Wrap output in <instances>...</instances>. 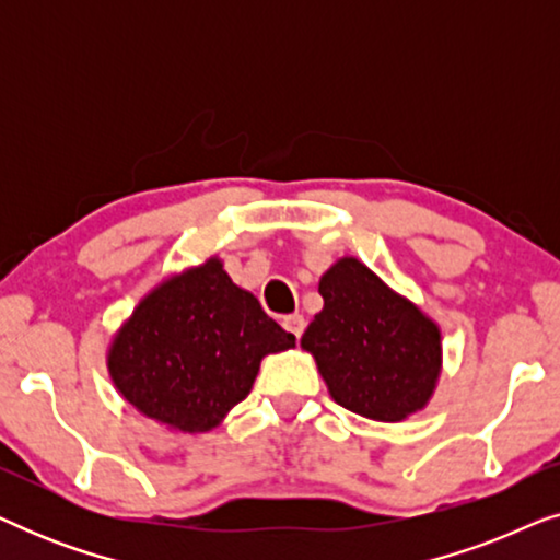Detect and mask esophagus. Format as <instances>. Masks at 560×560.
Instances as JSON below:
<instances>
[{
    "instance_id": "esophagus-1",
    "label": "esophagus",
    "mask_w": 560,
    "mask_h": 560,
    "mask_svg": "<svg viewBox=\"0 0 560 560\" xmlns=\"http://www.w3.org/2000/svg\"><path fill=\"white\" fill-rule=\"evenodd\" d=\"M282 326H285V331L293 334L295 339H301L303 331H305V318L301 316V313H293V316L282 318Z\"/></svg>"
}]
</instances>
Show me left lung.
<instances>
[{"mask_svg": "<svg viewBox=\"0 0 560 560\" xmlns=\"http://www.w3.org/2000/svg\"><path fill=\"white\" fill-rule=\"evenodd\" d=\"M324 311L301 347L316 359L341 408L397 423L431 400L441 374V331L370 267L343 257L318 282Z\"/></svg>", "mask_w": 560, "mask_h": 560, "instance_id": "8db88e82", "label": "left lung"}]
</instances>
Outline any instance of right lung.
<instances>
[{
    "instance_id": "add662e5",
    "label": "right lung",
    "mask_w": 560,
    "mask_h": 560,
    "mask_svg": "<svg viewBox=\"0 0 560 560\" xmlns=\"http://www.w3.org/2000/svg\"><path fill=\"white\" fill-rule=\"evenodd\" d=\"M295 347L217 257L144 295L109 349V374L142 416L203 433L249 395L262 357Z\"/></svg>"
}]
</instances>
